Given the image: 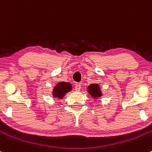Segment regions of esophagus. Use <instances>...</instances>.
<instances>
[{"mask_svg": "<svg viewBox=\"0 0 152 152\" xmlns=\"http://www.w3.org/2000/svg\"><path fill=\"white\" fill-rule=\"evenodd\" d=\"M81 84L80 83H76V84H75V90L79 91L81 89Z\"/></svg>", "mask_w": 152, "mask_h": 152, "instance_id": "1", "label": "esophagus"}]
</instances>
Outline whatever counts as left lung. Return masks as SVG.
<instances>
[{"label":"left lung","instance_id":"obj_1","mask_svg":"<svg viewBox=\"0 0 152 152\" xmlns=\"http://www.w3.org/2000/svg\"><path fill=\"white\" fill-rule=\"evenodd\" d=\"M88 92L89 95H91L94 98H97L102 96L101 91H100V87L98 84H92L88 87Z\"/></svg>","mask_w":152,"mask_h":152}]
</instances>
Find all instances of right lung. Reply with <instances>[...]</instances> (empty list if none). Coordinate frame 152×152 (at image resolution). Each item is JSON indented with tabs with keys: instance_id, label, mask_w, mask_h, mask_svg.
Segmentation results:
<instances>
[{
	"instance_id": "right-lung-1",
	"label": "right lung",
	"mask_w": 152,
	"mask_h": 152,
	"mask_svg": "<svg viewBox=\"0 0 152 152\" xmlns=\"http://www.w3.org/2000/svg\"><path fill=\"white\" fill-rule=\"evenodd\" d=\"M72 89V86L68 82H62L58 83L53 89V97L55 98L62 99L65 96L66 93L70 92Z\"/></svg>"
}]
</instances>
